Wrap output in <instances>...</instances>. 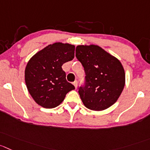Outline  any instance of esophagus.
Returning <instances> with one entry per match:
<instances>
[{"instance_id":"34e87169","label":"esophagus","mask_w":150,"mask_h":150,"mask_svg":"<svg viewBox=\"0 0 150 150\" xmlns=\"http://www.w3.org/2000/svg\"><path fill=\"white\" fill-rule=\"evenodd\" d=\"M73 85H74V86H75V88H77V85H78V82L77 81H74V82H73Z\"/></svg>"}]
</instances>
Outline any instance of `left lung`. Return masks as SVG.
<instances>
[{
	"label": "left lung",
	"instance_id": "8db88e82",
	"mask_svg": "<svg viewBox=\"0 0 150 150\" xmlns=\"http://www.w3.org/2000/svg\"><path fill=\"white\" fill-rule=\"evenodd\" d=\"M76 57L84 67L85 82L79 94L87 108L104 110L115 103L125 85L120 61L96 45H77Z\"/></svg>",
	"mask_w": 150,
	"mask_h": 150
}]
</instances>
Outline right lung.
Returning a JSON list of instances; mask_svg holds the SVG:
<instances>
[{"label":"right lung","instance_id":"add662e5","mask_svg":"<svg viewBox=\"0 0 150 150\" xmlns=\"http://www.w3.org/2000/svg\"><path fill=\"white\" fill-rule=\"evenodd\" d=\"M75 46L62 42L48 45L36 53L27 63L25 82L37 104L45 108L60 105L69 91L75 89L66 80L62 65L74 58Z\"/></svg>","mask_w":150,"mask_h":150}]
</instances>
